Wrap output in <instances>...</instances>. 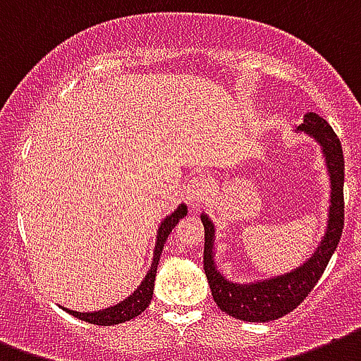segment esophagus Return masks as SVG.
Here are the masks:
<instances>
[{"label":"esophagus","mask_w":361,"mask_h":361,"mask_svg":"<svg viewBox=\"0 0 361 361\" xmlns=\"http://www.w3.org/2000/svg\"><path fill=\"white\" fill-rule=\"evenodd\" d=\"M209 190H211V180L205 175H194L186 186V200H188L190 205L197 207L203 201V197L209 194Z\"/></svg>","instance_id":"34e87169"}]
</instances>
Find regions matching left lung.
<instances>
[{"instance_id":"8db88e82","label":"left lung","mask_w":361,"mask_h":361,"mask_svg":"<svg viewBox=\"0 0 361 361\" xmlns=\"http://www.w3.org/2000/svg\"><path fill=\"white\" fill-rule=\"evenodd\" d=\"M298 131H305L314 137L322 147L326 166H328L329 183H331V205H329L328 230L320 247L311 258L298 269L286 275L275 276L269 281L235 284L228 281L214 265L212 245H214V226L207 214H201V222L205 228V250H203V269L211 286V294L226 314L245 320V322H269L292 312L303 303L318 279L328 267V262L334 256L339 245L343 224H345V200H343V184H345V158L341 141L335 135L334 128L317 113H307L303 124L298 126Z\"/></svg>"}]
</instances>
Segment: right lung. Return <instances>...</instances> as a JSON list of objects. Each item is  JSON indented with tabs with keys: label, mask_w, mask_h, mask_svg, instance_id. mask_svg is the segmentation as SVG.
<instances>
[{
	"label": "right lung",
	"mask_w": 361,
	"mask_h": 361,
	"mask_svg": "<svg viewBox=\"0 0 361 361\" xmlns=\"http://www.w3.org/2000/svg\"><path fill=\"white\" fill-rule=\"evenodd\" d=\"M186 216V205H178L177 211L171 212L164 222L160 224V230H158V239H156V248H154V259H152V265H150L149 273L142 279V282L137 286V290L133 294L124 300L122 303H116V305L109 307V309H103V311L96 312H77V311H66L69 314H73L75 318H80L85 322L97 324V326H114V324H122L126 320H131V318L139 317L147 307H149L150 300H152V292H154V281H156V269H158V262H160L161 250H164V245H166L167 237L171 233V230L178 224V220Z\"/></svg>",
	"instance_id": "1"
}]
</instances>
